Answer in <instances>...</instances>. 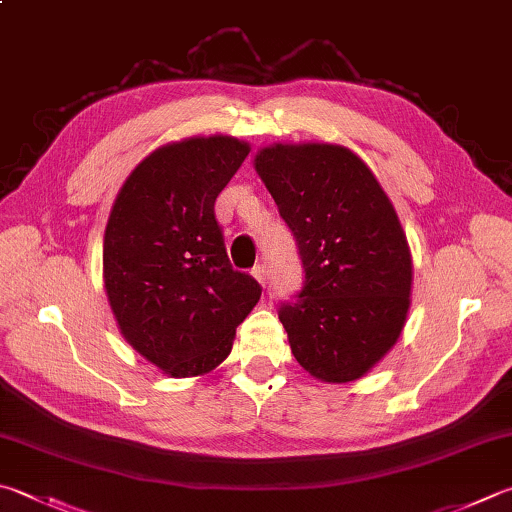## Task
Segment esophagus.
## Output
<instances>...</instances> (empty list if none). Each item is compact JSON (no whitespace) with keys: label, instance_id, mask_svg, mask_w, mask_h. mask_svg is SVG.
<instances>
[{"label":"esophagus","instance_id":"1","mask_svg":"<svg viewBox=\"0 0 512 512\" xmlns=\"http://www.w3.org/2000/svg\"><path fill=\"white\" fill-rule=\"evenodd\" d=\"M252 274H254V278H256V281H258L260 285H265V281H267V269H265V265H256V267L252 269Z\"/></svg>","mask_w":512,"mask_h":512}]
</instances>
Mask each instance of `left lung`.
I'll list each match as a JSON object with an SVG mask.
<instances>
[{"label": "left lung", "mask_w": 512, "mask_h": 512, "mask_svg": "<svg viewBox=\"0 0 512 512\" xmlns=\"http://www.w3.org/2000/svg\"><path fill=\"white\" fill-rule=\"evenodd\" d=\"M260 180L292 229L305 281L278 318L296 361L325 383L361 379L406 325L412 258L397 211L341 144H272Z\"/></svg>", "instance_id": "1"}]
</instances>
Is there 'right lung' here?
<instances>
[{
    "label": "right lung",
    "instance_id": "obj_1",
    "mask_svg": "<svg viewBox=\"0 0 512 512\" xmlns=\"http://www.w3.org/2000/svg\"><path fill=\"white\" fill-rule=\"evenodd\" d=\"M249 144L187 138L149 153L124 180L104 231V289L127 343L171 376L227 359L260 285L231 267L214 214Z\"/></svg>",
    "mask_w": 512,
    "mask_h": 512
}]
</instances>
